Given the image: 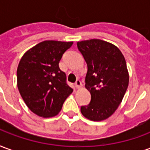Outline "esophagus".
Returning a JSON list of instances; mask_svg holds the SVG:
<instances>
[{"instance_id":"1","label":"esophagus","mask_w":150,"mask_h":150,"mask_svg":"<svg viewBox=\"0 0 150 150\" xmlns=\"http://www.w3.org/2000/svg\"><path fill=\"white\" fill-rule=\"evenodd\" d=\"M75 88H80L82 87L81 81H80L79 79H77V80H76V82H75Z\"/></svg>"}]
</instances>
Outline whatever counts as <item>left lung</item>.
<instances>
[{
	"instance_id": "8db88e82",
	"label": "left lung",
	"mask_w": 150,
	"mask_h": 150,
	"mask_svg": "<svg viewBox=\"0 0 150 150\" xmlns=\"http://www.w3.org/2000/svg\"><path fill=\"white\" fill-rule=\"evenodd\" d=\"M88 65L85 88L91 102L82 106L81 113L88 120L101 121L115 112L129 86V72L125 57L115 45L100 39L77 42Z\"/></svg>"
}]
</instances>
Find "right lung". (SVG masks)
Returning a JSON list of instances; mask_svg holds the SVG:
<instances>
[{"instance_id": "right-lung-1", "label": "right lung", "mask_w": 150, "mask_h": 150, "mask_svg": "<svg viewBox=\"0 0 150 150\" xmlns=\"http://www.w3.org/2000/svg\"><path fill=\"white\" fill-rule=\"evenodd\" d=\"M73 42L47 40L25 53L17 70L19 92L27 107L42 117L58 115L73 89L59 67Z\"/></svg>"}]
</instances>
